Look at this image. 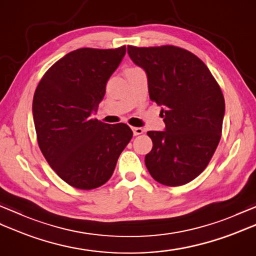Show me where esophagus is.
I'll return each instance as SVG.
<instances>
[{
	"label": "esophagus",
	"instance_id": "1",
	"mask_svg": "<svg viewBox=\"0 0 256 256\" xmlns=\"http://www.w3.org/2000/svg\"><path fill=\"white\" fill-rule=\"evenodd\" d=\"M132 130H133V133H134L135 136H136V135H140V134L144 133V130L142 128H132Z\"/></svg>",
	"mask_w": 256,
	"mask_h": 256
}]
</instances>
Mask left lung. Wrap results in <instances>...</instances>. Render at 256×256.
Listing matches in <instances>:
<instances>
[{"instance_id": "obj_1", "label": "left lung", "mask_w": 256, "mask_h": 256, "mask_svg": "<svg viewBox=\"0 0 256 256\" xmlns=\"http://www.w3.org/2000/svg\"><path fill=\"white\" fill-rule=\"evenodd\" d=\"M130 58L148 74L152 101L162 106L165 131H150L153 148L145 165L156 182L176 187L208 166L218 146L224 98L204 62L184 48L128 46Z\"/></svg>"}]
</instances>
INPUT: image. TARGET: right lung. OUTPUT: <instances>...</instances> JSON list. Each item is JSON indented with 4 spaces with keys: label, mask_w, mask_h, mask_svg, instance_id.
<instances>
[{
    "label": "right lung",
    "mask_w": 256,
    "mask_h": 256,
    "mask_svg": "<svg viewBox=\"0 0 256 256\" xmlns=\"http://www.w3.org/2000/svg\"><path fill=\"white\" fill-rule=\"evenodd\" d=\"M125 52V46L74 50L54 64L36 88L32 116L38 146L57 175L74 188L106 184L133 136L126 124L91 118Z\"/></svg>",
    "instance_id": "obj_1"
}]
</instances>
